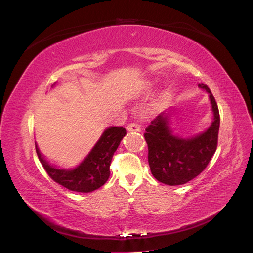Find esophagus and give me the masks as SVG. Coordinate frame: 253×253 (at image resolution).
<instances>
[{"instance_id": "esophagus-1", "label": "esophagus", "mask_w": 253, "mask_h": 253, "mask_svg": "<svg viewBox=\"0 0 253 253\" xmlns=\"http://www.w3.org/2000/svg\"><path fill=\"white\" fill-rule=\"evenodd\" d=\"M128 132H140V126L137 122H132L126 126Z\"/></svg>"}]
</instances>
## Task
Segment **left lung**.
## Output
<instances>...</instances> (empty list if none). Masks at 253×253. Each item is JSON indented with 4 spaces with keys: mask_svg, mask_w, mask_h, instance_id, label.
I'll list each match as a JSON object with an SVG mask.
<instances>
[{
    "mask_svg": "<svg viewBox=\"0 0 253 253\" xmlns=\"http://www.w3.org/2000/svg\"><path fill=\"white\" fill-rule=\"evenodd\" d=\"M198 86L209 94L213 121L209 128L191 138H181L172 134L169 113H162L145 128L144 139L148 143L149 166L154 177L169 186L187 183L200 175L208 166L217 148L219 112L215 98L204 83Z\"/></svg>",
    "mask_w": 253,
    "mask_h": 253,
    "instance_id": "obj_1",
    "label": "left lung"
}]
</instances>
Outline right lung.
Returning a JSON list of instances; mask_svg holds the SVG:
<instances>
[{
	"label": "right lung",
	"instance_id": "obj_1",
	"mask_svg": "<svg viewBox=\"0 0 253 253\" xmlns=\"http://www.w3.org/2000/svg\"><path fill=\"white\" fill-rule=\"evenodd\" d=\"M126 134V128L122 126L108 127L85 159L71 170L51 166L41 154L37 143L36 152L44 170L53 181L75 192L88 193L103 186L109 179L113 155Z\"/></svg>",
	"mask_w": 253,
	"mask_h": 253
}]
</instances>
